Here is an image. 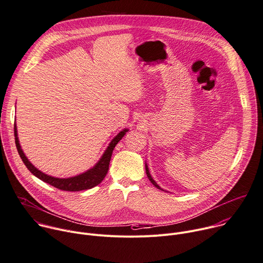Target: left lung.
I'll return each instance as SVG.
<instances>
[{
    "mask_svg": "<svg viewBox=\"0 0 263 263\" xmlns=\"http://www.w3.org/2000/svg\"><path fill=\"white\" fill-rule=\"evenodd\" d=\"M145 172H146V176H147V178H148V180H149V182L156 187V188H158V189H160V190H162L159 186H158V184L154 181V179L152 178V176L149 174V171H148V168H147V165H146V163H145Z\"/></svg>",
    "mask_w": 263,
    "mask_h": 263,
    "instance_id": "obj_1",
    "label": "left lung"
}]
</instances>
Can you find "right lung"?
I'll return each mask as SVG.
<instances>
[{
  "mask_svg": "<svg viewBox=\"0 0 263 263\" xmlns=\"http://www.w3.org/2000/svg\"><path fill=\"white\" fill-rule=\"evenodd\" d=\"M127 131H128V129H124L111 140L108 147L104 152L103 156L101 157V159L98 161V163L93 168L89 169V170L81 173V174H78V176L73 177V178L59 179V178H53V177L47 176V174H45L42 171H40L39 169H37L28 160V158L26 157V155L24 154V152L21 147L18 137H17V128H16V125L14 124V136H15L16 148L18 151V154H20L23 162L27 166V168L34 174L36 178L40 179L41 181L60 189V190L71 191V192H76V191L87 190V189L94 188L95 186L99 185L104 180L105 176L107 174L108 168H109V162H110V159H111L114 148L116 147L118 142L124 137V135L126 134Z\"/></svg>",
  "mask_w": 263,
  "mask_h": 263,
  "instance_id": "add662e5",
  "label": "right lung"
}]
</instances>
